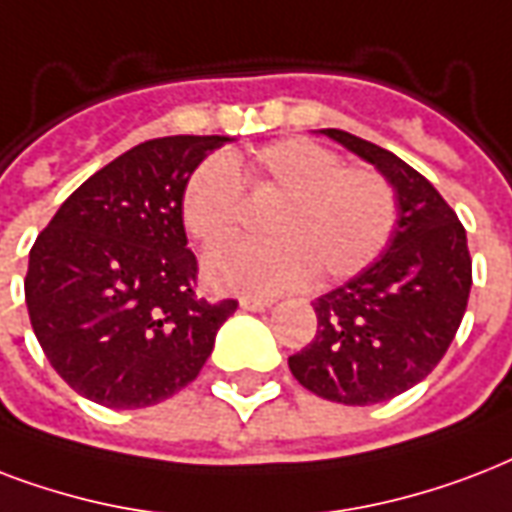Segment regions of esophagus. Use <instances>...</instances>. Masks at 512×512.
I'll list each match as a JSON object with an SVG mask.
<instances>
[{"label":"esophagus","instance_id":"obj_1","mask_svg":"<svg viewBox=\"0 0 512 512\" xmlns=\"http://www.w3.org/2000/svg\"><path fill=\"white\" fill-rule=\"evenodd\" d=\"M240 307H243V310H248V312H264V310H269V307H272V301L256 299V296H243V299H240Z\"/></svg>","mask_w":512,"mask_h":512}]
</instances>
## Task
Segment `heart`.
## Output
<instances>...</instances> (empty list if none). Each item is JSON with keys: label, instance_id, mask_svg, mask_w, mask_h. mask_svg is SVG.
<instances>
[{"label": "heart", "instance_id": "b5f03b06", "mask_svg": "<svg viewBox=\"0 0 512 512\" xmlns=\"http://www.w3.org/2000/svg\"><path fill=\"white\" fill-rule=\"evenodd\" d=\"M235 165L208 157L186 181L181 216L202 245L235 232L243 211V176ZM243 173L256 189L283 194V202L267 221L269 240H232L208 251L202 272L221 291L277 296L315 272L320 280H344L366 269L395 232L398 200L387 178L344 168L342 157L323 144L275 141L256 152Z\"/></svg>", "mask_w": 512, "mask_h": 512}]
</instances>
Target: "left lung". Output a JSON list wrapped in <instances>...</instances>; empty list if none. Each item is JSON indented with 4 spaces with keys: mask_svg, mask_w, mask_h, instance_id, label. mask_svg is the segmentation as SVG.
<instances>
[{
    "mask_svg": "<svg viewBox=\"0 0 512 512\" xmlns=\"http://www.w3.org/2000/svg\"><path fill=\"white\" fill-rule=\"evenodd\" d=\"M320 133L387 178L398 221L374 264L315 299V339L288 368L320 398L371 406L411 390L441 363L467 310L473 261L457 213L422 173L352 133Z\"/></svg>",
    "mask_w": 512,
    "mask_h": 512,
    "instance_id": "obj_1",
    "label": "left lung"
}]
</instances>
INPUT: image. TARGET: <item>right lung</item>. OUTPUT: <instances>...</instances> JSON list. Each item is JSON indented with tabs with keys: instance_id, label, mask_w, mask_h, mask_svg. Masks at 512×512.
Instances as JSON below:
<instances>
[{
	"instance_id": "1",
	"label": "right lung",
	"mask_w": 512,
	"mask_h": 512,
	"mask_svg": "<svg viewBox=\"0 0 512 512\" xmlns=\"http://www.w3.org/2000/svg\"><path fill=\"white\" fill-rule=\"evenodd\" d=\"M229 136L144 141L87 178L29 253L26 307L50 366L82 398L144 408L200 374L237 301L194 293L181 194Z\"/></svg>"
}]
</instances>
